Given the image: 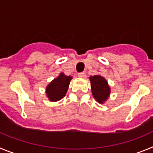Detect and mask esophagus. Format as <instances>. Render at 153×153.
<instances>
[{
  "instance_id": "1",
  "label": "esophagus",
  "mask_w": 153,
  "mask_h": 153,
  "mask_svg": "<svg viewBox=\"0 0 153 153\" xmlns=\"http://www.w3.org/2000/svg\"><path fill=\"white\" fill-rule=\"evenodd\" d=\"M78 76H79V77H81V78H84V77H86V74H85L84 72L79 73V74H78Z\"/></svg>"
}]
</instances>
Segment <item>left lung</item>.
Returning a JSON list of instances; mask_svg holds the SVG:
<instances>
[{"label":"left lung","instance_id":"8db88e82","mask_svg":"<svg viewBox=\"0 0 153 153\" xmlns=\"http://www.w3.org/2000/svg\"><path fill=\"white\" fill-rule=\"evenodd\" d=\"M92 93L97 102L102 103L107 100L110 90L107 84V81L100 75L90 76Z\"/></svg>","mask_w":153,"mask_h":153}]
</instances>
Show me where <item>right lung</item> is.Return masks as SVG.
Returning a JSON list of instances; mask_svg holds the SVG:
<instances>
[{"label":"right lung","instance_id":"right-lung-1","mask_svg":"<svg viewBox=\"0 0 153 153\" xmlns=\"http://www.w3.org/2000/svg\"><path fill=\"white\" fill-rule=\"evenodd\" d=\"M71 76H67L60 74L57 78L54 79L47 87V95L50 100L58 101L61 100L67 93Z\"/></svg>","mask_w":153,"mask_h":153}]
</instances>
